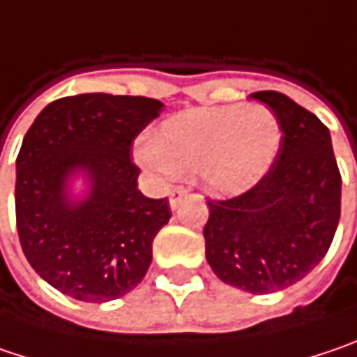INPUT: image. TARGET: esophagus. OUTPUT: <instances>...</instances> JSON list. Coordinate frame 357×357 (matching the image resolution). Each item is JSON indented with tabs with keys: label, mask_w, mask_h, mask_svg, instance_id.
<instances>
[{
	"label": "esophagus",
	"mask_w": 357,
	"mask_h": 357,
	"mask_svg": "<svg viewBox=\"0 0 357 357\" xmlns=\"http://www.w3.org/2000/svg\"><path fill=\"white\" fill-rule=\"evenodd\" d=\"M188 194V190L185 188H174L172 192H169V206H172V210H176L179 204V199L183 198Z\"/></svg>",
	"instance_id": "esophagus-1"
}]
</instances>
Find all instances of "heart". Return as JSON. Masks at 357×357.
<instances>
[{"instance_id":"b5f03b06","label":"heart","mask_w":357,"mask_h":357,"mask_svg":"<svg viewBox=\"0 0 357 357\" xmlns=\"http://www.w3.org/2000/svg\"><path fill=\"white\" fill-rule=\"evenodd\" d=\"M283 141L277 115L264 105H226L185 111L159 125L137 159L153 172L198 174L218 196H238L273 167Z\"/></svg>"}]
</instances>
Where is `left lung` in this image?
<instances>
[{
	"mask_svg": "<svg viewBox=\"0 0 357 357\" xmlns=\"http://www.w3.org/2000/svg\"><path fill=\"white\" fill-rule=\"evenodd\" d=\"M252 96L281 123L279 155L248 192L208 199L204 238L220 281L264 295L301 281L321 262L340 222L342 176L317 116L275 91Z\"/></svg>",
	"mask_w": 357,
	"mask_h": 357,
	"instance_id": "left-lung-1",
	"label": "left lung"
}]
</instances>
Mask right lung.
<instances>
[{
	"label": "right lung",
	"instance_id": "1",
	"mask_svg": "<svg viewBox=\"0 0 357 357\" xmlns=\"http://www.w3.org/2000/svg\"><path fill=\"white\" fill-rule=\"evenodd\" d=\"M163 111L147 96H64L36 116L15 159V220L32 268L60 293L113 301L143 281L169 222L167 198H145L131 161L135 137ZM76 173L82 200L68 194Z\"/></svg>",
	"mask_w": 357,
	"mask_h": 357
}]
</instances>
